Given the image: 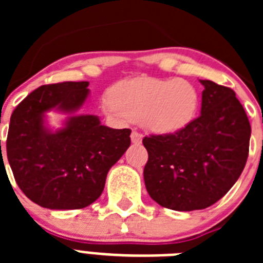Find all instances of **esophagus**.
<instances>
[{"mask_svg":"<svg viewBox=\"0 0 263 263\" xmlns=\"http://www.w3.org/2000/svg\"><path fill=\"white\" fill-rule=\"evenodd\" d=\"M130 138H132V142L136 143V145H138V143L142 142L143 136L141 133H138V132H136V130H134L133 133H132V136H130Z\"/></svg>","mask_w":263,"mask_h":263,"instance_id":"34e87169","label":"esophagus"}]
</instances>
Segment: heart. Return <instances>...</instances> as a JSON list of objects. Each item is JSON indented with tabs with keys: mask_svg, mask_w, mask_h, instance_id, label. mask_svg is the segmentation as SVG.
<instances>
[{
	"mask_svg": "<svg viewBox=\"0 0 263 263\" xmlns=\"http://www.w3.org/2000/svg\"><path fill=\"white\" fill-rule=\"evenodd\" d=\"M110 93L103 100L106 115L141 120L157 134L179 133L190 126L200 103L197 88L184 79H129L117 83Z\"/></svg>",
	"mask_w": 263,
	"mask_h": 263,
	"instance_id": "b5f03b06",
	"label": "heart"
}]
</instances>
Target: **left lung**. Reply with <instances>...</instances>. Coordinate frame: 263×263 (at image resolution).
<instances>
[{
    "label": "left lung",
    "mask_w": 263,
    "mask_h": 263,
    "mask_svg": "<svg viewBox=\"0 0 263 263\" xmlns=\"http://www.w3.org/2000/svg\"><path fill=\"white\" fill-rule=\"evenodd\" d=\"M204 85L201 115L184 130L143 138L148 160L143 179L148 195L174 211L208 208L240 178L252 134L243 106L231 88Z\"/></svg>",
    "instance_id": "8db88e82"
}]
</instances>
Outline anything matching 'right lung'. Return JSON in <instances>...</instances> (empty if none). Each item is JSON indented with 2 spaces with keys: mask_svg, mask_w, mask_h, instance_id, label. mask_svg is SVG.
<instances>
[{
  "mask_svg": "<svg viewBox=\"0 0 263 263\" xmlns=\"http://www.w3.org/2000/svg\"><path fill=\"white\" fill-rule=\"evenodd\" d=\"M88 81L42 85L14 109L6 154L22 192L48 210H80L100 197L110 167L130 146V129H111L92 115H75ZM68 112L65 127L45 126V111ZM4 162V159H2Z\"/></svg>",
  "mask_w": 263,
  "mask_h": 263,
  "instance_id": "add662e5",
  "label": "right lung"
}]
</instances>
